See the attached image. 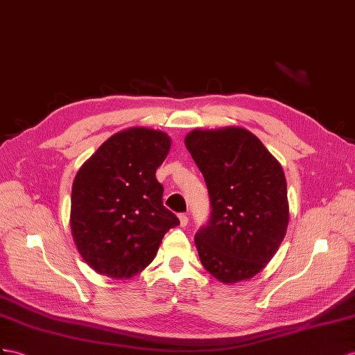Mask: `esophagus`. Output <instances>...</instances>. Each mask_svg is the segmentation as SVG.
<instances>
[{
  "label": "esophagus",
  "mask_w": 355,
  "mask_h": 355,
  "mask_svg": "<svg viewBox=\"0 0 355 355\" xmlns=\"http://www.w3.org/2000/svg\"><path fill=\"white\" fill-rule=\"evenodd\" d=\"M178 217H180V225H181V226H183V228H186V226H187V223H189V216L183 213V214H180Z\"/></svg>",
  "instance_id": "obj_1"
}]
</instances>
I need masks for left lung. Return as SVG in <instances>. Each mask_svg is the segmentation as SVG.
Listing matches in <instances>:
<instances>
[{
    "instance_id": "obj_1",
    "label": "left lung",
    "mask_w": 355,
    "mask_h": 355,
    "mask_svg": "<svg viewBox=\"0 0 355 355\" xmlns=\"http://www.w3.org/2000/svg\"><path fill=\"white\" fill-rule=\"evenodd\" d=\"M210 196V220L195 235L204 268L223 284L252 279L285 239L289 208L280 163L241 127L192 130L184 139Z\"/></svg>"
}]
</instances>
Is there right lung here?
Segmentation results:
<instances>
[{"label":"right lung","mask_w":355,"mask_h":355,"mask_svg":"<svg viewBox=\"0 0 355 355\" xmlns=\"http://www.w3.org/2000/svg\"><path fill=\"white\" fill-rule=\"evenodd\" d=\"M171 138L132 127L112 135L91 156L71 187L70 228L87 264L112 279H130L154 259L163 235L180 225L163 207L156 171Z\"/></svg>","instance_id":"add662e5"}]
</instances>
